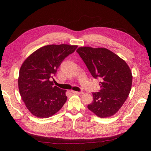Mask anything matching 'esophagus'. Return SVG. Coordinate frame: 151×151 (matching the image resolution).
Here are the masks:
<instances>
[{"label": "esophagus", "mask_w": 151, "mask_h": 151, "mask_svg": "<svg viewBox=\"0 0 151 151\" xmlns=\"http://www.w3.org/2000/svg\"><path fill=\"white\" fill-rule=\"evenodd\" d=\"M72 92L73 93L75 94H77V95H82L83 94V92L82 91H72Z\"/></svg>", "instance_id": "1"}]
</instances>
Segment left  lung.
I'll use <instances>...</instances> for the list:
<instances>
[{
  "label": "left lung",
  "instance_id": "obj_1",
  "mask_svg": "<svg viewBox=\"0 0 151 151\" xmlns=\"http://www.w3.org/2000/svg\"><path fill=\"white\" fill-rule=\"evenodd\" d=\"M95 78H99L100 91L93 93L88 108L99 117L115 115L129 96L132 71L124 60L106 48L81 47L76 50Z\"/></svg>",
  "mask_w": 151,
  "mask_h": 151
}]
</instances>
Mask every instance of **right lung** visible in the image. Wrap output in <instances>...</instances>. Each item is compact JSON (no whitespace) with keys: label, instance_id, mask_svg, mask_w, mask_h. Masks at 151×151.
I'll list each match as a JSON object with an SVG mask.
<instances>
[{"label":"right lung","instance_id":"right-lung-1","mask_svg":"<svg viewBox=\"0 0 151 151\" xmlns=\"http://www.w3.org/2000/svg\"><path fill=\"white\" fill-rule=\"evenodd\" d=\"M77 45H49L27 58L21 66L19 91L27 108L34 116L47 118L56 114L67 101L66 90L54 86L53 76L65 57Z\"/></svg>","mask_w":151,"mask_h":151}]
</instances>
